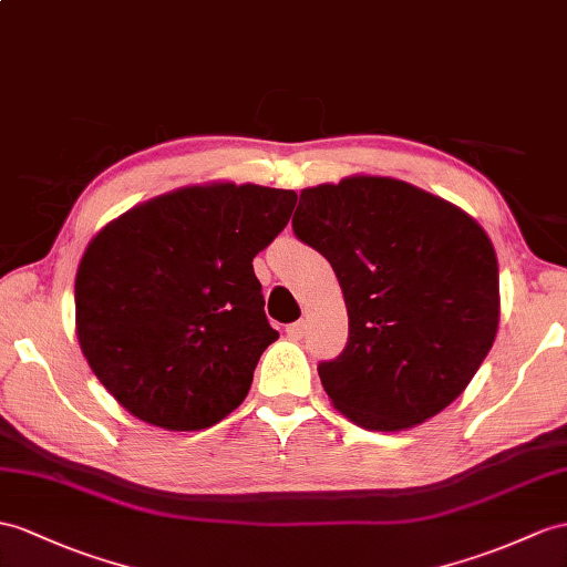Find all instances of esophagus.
Instances as JSON below:
<instances>
[{
  "label": "esophagus",
  "mask_w": 567,
  "mask_h": 567,
  "mask_svg": "<svg viewBox=\"0 0 567 567\" xmlns=\"http://www.w3.org/2000/svg\"><path fill=\"white\" fill-rule=\"evenodd\" d=\"M286 334L291 337V339H302V334H306V322H293V324H288L286 327Z\"/></svg>",
  "instance_id": "obj_1"
}]
</instances>
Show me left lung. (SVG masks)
<instances>
[{
	"mask_svg": "<svg viewBox=\"0 0 567 567\" xmlns=\"http://www.w3.org/2000/svg\"><path fill=\"white\" fill-rule=\"evenodd\" d=\"M300 243L341 284L349 341L317 365L334 406L368 431H402L457 399L498 331V259L450 202L355 175L300 192Z\"/></svg>",
	"mask_w": 567,
	"mask_h": 567,
	"instance_id": "left-lung-1",
	"label": "left lung"
}]
</instances>
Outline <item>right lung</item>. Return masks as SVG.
<instances>
[{"label":"right lung","mask_w":567,"mask_h":567,"mask_svg":"<svg viewBox=\"0 0 567 567\" xmlns=\"http://www.w3.org/2000/svg\"><path fill=\"white\" fill-rule=\"evenodd\" d=\"M293 189L185 187L107 224L76 271V334L95 378L151 425L202 431L240 406L279 339L252 259Z\"/></svg>","instance_id":"1"}]
</instances>
